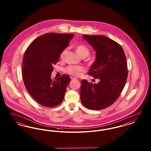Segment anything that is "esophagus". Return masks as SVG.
<instances>
[{
	"label": "esophagus",
	"mask_w": 151,
	"mask_h": 151,
	"mask_svg": "<svg viewBox=\"0 0 151 151\" xmlns=\"http://www.w3.org/2000/svg\"><path fill=\"white\" fill-rule=\"evenodd\" d=\"M71 80H76V78H75L74 77H71Z\"/></svg>",
	"instance_id": "1"
}]
</instances>
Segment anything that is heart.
<instances>
[{"label":"heart","mask_w":151,"mask_h":151,"mask_svg":"<svg viewBox=\"0 0 151 151\" xmlns=\"http://www.w3.org/2000/svg\"><path fill=\"white\" fill-rule=\"evenodd\" d=\"M76 51L78 54L81 57H88L89 54V49L83 45H79L76 46ZM65 50H63L60 54V57L61 58L63 57L65 55ZM84 71V68L81 66H74V65H70L65 68V71L71 75L72 76H78L80 74V72Z\"/></svg>","instance_id":"b5f03b06"}]
</instances>
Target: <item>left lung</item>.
I'll return each instance as SVG.
<instances>
[{
  "label": "left lung",
  "mask_w": 151,
  "mask_h": 151,
  "mask_svg": "<svg viewBox=\"0 0 151 151\" xmlns=\"http://www.w3.org/2000/svg\"><path fill=\"white\" fill-rule=\"evenodd\" d=\"M83 38L96 52L88 74L100 81L92 84L83 80L80 100L89 109H104L115 102L125 86L128 75L126 55L119 44L106 36L84 35Z\"/></svg>",
  "instance_id": "left-lung-1"
}]
</instances>
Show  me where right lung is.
<instances>
[{
  "label": "right lung",
  "mask_w": 151,
  "mask_h": 151,
  "mask_svg": "<svg viewBox=\"0 0 151 151\" xmlns=\"http://www.w3.org/2000/svg\"><path fill=\"white\" fill-rule=\"evenodd\" d=\"M73 36L46 33L37 38L25 51L22 71L24 83L30 96L43 106L54 107L64 99L70 78L64 74L52 79L51 75Z\"/></svg>",
  "instance_id": "right-lung-1"
}]
</instances>
